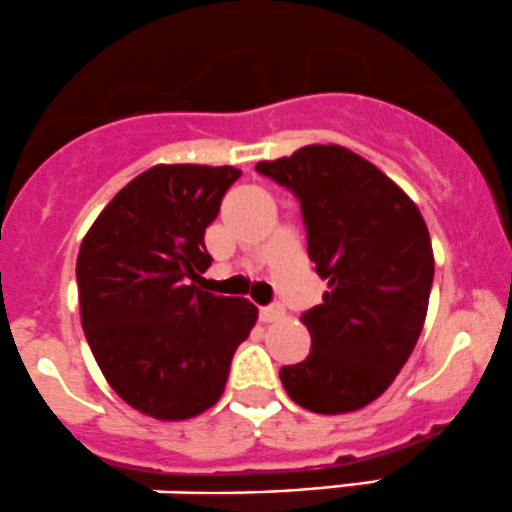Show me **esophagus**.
Wrapping results in <instances>:
<instances>
[{
  "label": "esophagus",
  "instance_id": "1",
  "mask_svg": "<svg viewBox=\"0 0 512 512\" xmlns=\"http://www.w3.org/2000/svg\"><path fill=\"white\" fill-rule=\"evenodd\" d=\"M282 316H284V308L279 306V303H269V306L260 308L262 323H274V320H279Z\"/></svg>",
  "mask_w": 512,
  "mask_h": 512
}]
</instances>
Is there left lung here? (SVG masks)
<instances>
[{"instance_id": "1", "label": "left lung", "mask_w": 512, "mask_h": 512, "mask_svg": "<svg viewBox=\"0 0 512 512\" xmlns=\"http://www.w3.org/2000/svg\"><path fill=\"white\" fill-rule=\"evenodd\" d=\"M257 172L299 199L308 257L330 289L301 320L311 352L279 369L313 413H350L391 386L423 330L435 277L418 206L372 162L340 145H308Z\"/></svg>"}]
</instances>
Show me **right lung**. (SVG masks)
I'll list each match as a JSON object with an SVG mask.
<instances>
[{
	"instance_id": "1",
	"label": "right lung",
	"mask_w": 512,
	"mask_h": 512,
	"mask_svg": "<svg viewBox=\"0 0 512 512\" xmlns=\"http://www.w3.org/2000/svg\"><path fill=\"white\" fill-rule=\"evenodd\" d=\"M240 174L230 165L150 167L84 235V335L111 389L140 413L184 420L211 408L255 325L247 299L196 286L211 265L204 233Z\"/></svg>"
}]
</instances>
